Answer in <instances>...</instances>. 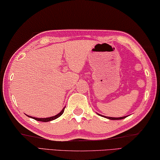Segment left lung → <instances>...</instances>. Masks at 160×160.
Returning <instances> with one entry per match:
<instances>
[{
    "label": "left lung",
    "mask_w": 160,
    "mask_h": 160,
    "mask_svg": "<svg viewBox=\"0 0 160 160\" xmlns=\"http://www.w3.org/2000/svg\"><path fill=\"white\" fill-rule=\"evenodd\" d=\"M97 114L98 115V116H102V117H104V118H108V119H110V120H121V119H124L125 118L128 117V116H123V117H120V118H112V117H108V116H102V115L98 114V113H97Z\"/></svg>",
    "instance_id": "obj_1"
}]
</instances>
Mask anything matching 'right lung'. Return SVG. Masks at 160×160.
Instances as JSON below:
<instances>
[{
    "mask_svg": "<svg viewBox=\"0 0 160 160\" xmlns=\"http://www.w3.org/2000/svg\"><path fill=\"white\" fill-rule=\"evenodd\" d=\"M64 108H63V109L61 111V112H59L58 114H57L56 116H52V117H49V118H35V117H32V116H28V115H26V116H28L29 118H31L32 119H35L36 120H38V121H42V122H49V121H51V120H55L57 118H58L59 117H60L63 114V112L64 111Z\"/></svg>",
    "mask_w": 160,
    "mask_h": 160,
    "instance_id": "obj_1",
    "label": "right lung"
}]
</instances>
